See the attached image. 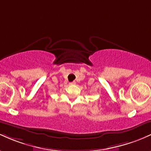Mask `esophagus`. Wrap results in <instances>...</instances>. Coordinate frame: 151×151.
Instances as JSON below:
<instances>
[{"label": "esophagus", "instance_id": "34e87169", "mask_svg": "<svg viewBox=\"0 0 151 151\" xmlns=\"http://www.w3.org/2000/svg\"><path fill=\"white\" fill-rule=\"evenodd\" d=\"M76 81H73V82H71V83H70V85H76Z\"/></svg>", "mask_w": 151, "mask_h": 151}]
</instances>
